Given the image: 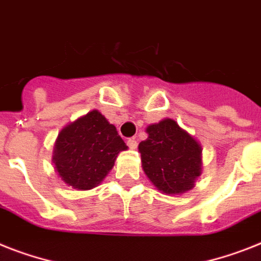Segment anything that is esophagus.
<instances>
[{
	"instance_id": "esophagus-1",
	"label": "esophagus",
	"mask_w": 261,
	"mask_h": 261,
	"mask_svg": "<svg viewBox=\"0 0 261 261\" xmlns=\"http://www.w3.org/2000/svg\"><path fill=\"white\" fill-rule=\"evenodd\" d=\"M126 144H128V146L130 149H136V148H137V141H136L135 139H128Z\"/></svg>"
}]
</instances>
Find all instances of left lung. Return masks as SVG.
<instances>
[{
    "mask_svg": "<svg viewBox=\"0 0 261 261\" xmlns=\"http://www.w3.org/2000/svg\"><path fill=\"white\" fill-rule=\"evenodd\" d=\"M148 139L139 144L143 171L164 195H182L195 187L203 171L201 144L173 118L146 126Z\"/></svg>",
    "mask_w": 261,
    "mask_h": 261,
    "instance_id": "left-lung-1",
    "label": "left lung"
}]
</instances>
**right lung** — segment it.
Returning <instances> with one entry per match:
<instances>
[{
	"label": "right lung",
	"mask_w": 261,
	"mask_h": 261,
	"mask_svg": "<svg viewBox=\"0 0 261 261\" xmlns=\"http://www.w3.org/2000/svg\"><path fill=\"white\" fill-rule=\"evenodd\" d=\"M128 149L117 129L100 111H90L61 129L51 161L68 187L89 191L100 185L115 165L118 153Z\"/></svg>",
	"instance_id": "right-lung-1"
}]
</instances>
